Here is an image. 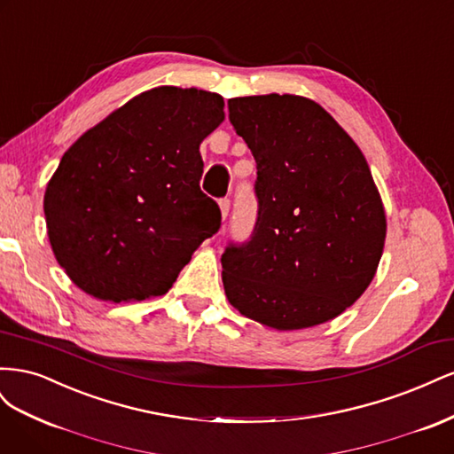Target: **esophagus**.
<instances>
[{
	"label": "esophagus",
	"instance_id": "1",
	"mask_svg": "<svg viewBox=\"0 0 454 454\" xmlns=\"http://www.w3.org/2000/svg\"><path fill=\"white\" fill-rule=\"evenodd\" d=\"M229 208H231V200H229V199H222V200H219V210H222L223 219H227Z\"/></svg>",
	"mask_w": 454,
	"mask_h": 454
}]
</instances>
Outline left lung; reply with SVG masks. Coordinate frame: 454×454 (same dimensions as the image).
<instances>
[{
    "instance_id": "obj_1",
    "label": "left lung",
    "mask_w": 454,
    "mask_h": 454,
    "mask_svg": "<svg viewBox=\"0 0 454 454\" xmlns=\"http://www.w3.org/2000/svg\"><path fill=\"white\" fill-rule=\"evenodd\" d=\"M227 106L257 164L254 232L222 255L229 303L280 332L333 320L367 290L387 239L367 160L303 96H244Z\"/></svg>"
}]
</instances>
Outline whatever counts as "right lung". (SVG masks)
<instances>
[{"label":"right lung","mask_w":454,"mask_h":454,"mask_svg":"<svg viewBox=\"0 0 454 454\" xmlns=\"http://www.w3.org/2000/svg\"><path fill=\"white\" fill-rule=\"evenodd\" d=\"M223 98L157 87L134 96L66 151L43 210L59 265L102 301L167 294L222 212L200 191V142L225 119Z\"/></svg>","instance_id":"add662e5"}]
</instances>
